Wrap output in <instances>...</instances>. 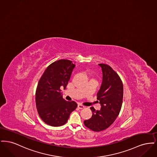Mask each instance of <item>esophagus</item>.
Returning <instances> with one entry per match:
<instances>
[{
	"mask_svg": "<svg viewBox=\"0 0 157 157\" xmlns=\"http://www.w3.org/2000/svg\"><path fill=\"white\" fill-rule=\"evenodd\" d=\"M78 108L79 109H83V108H84V106H83L81 104H78Z\"/></svg>",
	"mask_w": 157,
	"mask_h": 157,
	"instance_id": "1",
	"label": "esophagus"
}]
</instances>
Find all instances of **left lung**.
<instances>
[{
	"label": "left lung",
	"instance_id": "left-lung-1",
	"mask_svg": "<svg viewBox=\"0 0 157 157\" xmlns=\"http://www.w3.org/2000/svg\"><path fill=\"white\" fill-rule=\"evenodd\" d=\"M102 68V82L97 93V99L101 109H90L92 117L84 121V124L90 129L99 132L112 125L120 113L123 99V84L121 78L112 67L104 63L99 64Z\"/></svg>",
	"mask_w": 157,
	"mask_h": 157
}]
</instances>
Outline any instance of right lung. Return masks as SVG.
<instances>
[{
  "label": "right lung",
  "mask_w": 157,
  "mask_h": 157,
  "mask_svg": "<svg viewBox=\"0 0 157 157\" xmlns=\"http://www.w3.org/2000/svg\"><path fill=\"white\" fill-rule=\"evenodd\" d=\"M75 65L60 59L49 65L42 75L36 91V105L40 118L52 127L65 124L71 112L77 107L74 101H67L60 92L65 90Z\"/></svg>",
  "instance_id": "1"
}]
</instances>
